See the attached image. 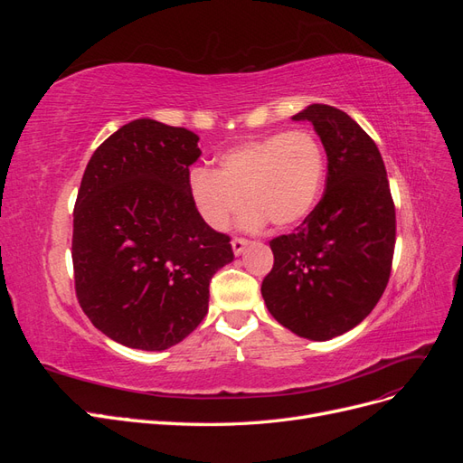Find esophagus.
<instances>
[{"instance_id": "34e87169", "label": "esophagus", "mask_w": 463, "mask_h": 463, "mask_svg": "<svg viewBox=\"0 0 463 463\" xmlns=\"http://www.w3.org/2000/svg\"><path fill=\"white\" fill-rule=\"evenodd\" d=\"M247 247H249V241H247V240H241V237H235V240L232 241V249H233V255H235V257H240Z\"/></svg>"}]
</instances>
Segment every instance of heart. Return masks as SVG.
Instances as JSON below:
<instances>
[{
  "instance_id": "obj_1",
  "label": "heart",
  "mask_w": 463,
  "mask_h": 463,
  "mask_svg": "<svg viewBox=\"0 0 463 463\" xmlns=\"http://www.w3.org/2000/svg\"><path fill=\"white\" fill-rule=\"evenodd\" d=\"M326 175V156L309 131H279L226 150L218 172L197 167L189 193L214 230H226L249 199L241 228L296 226L313 213Z\"/></svg>"
}]
</instances>
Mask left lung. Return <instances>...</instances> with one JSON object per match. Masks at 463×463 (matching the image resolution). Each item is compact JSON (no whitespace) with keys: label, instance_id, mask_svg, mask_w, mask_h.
Listing matches in <instances>:
<instances>
[{"label":"left lung","instance_id":"left-lung-1","mask_svg":"<svg viewBox=\"0 0 463 463\" xmlns=\"http://www.w3.org/2000/svg\"><path fill=\"white\" fill-rule=\"evenodd\" d=\"M291 119L320 137L326 191L296 232L270 241L274 266L260 291L279 325L326 342L355 328L384 293L396 210L381 152L345 111L311 104Z\"/></svg>","mask_w":463,"mask_h":463}]
</instances>
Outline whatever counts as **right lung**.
Here are the masks:
<instances>
[{"label": "right lung", "instance_id": "add662e5", "mask_svg": "<svg viewBox=\"0 0 463 463\" xmlns=\"http://www.w3.org/2000/svg\"><path fill=\"white\" fill-rule=\"evenodd\" d=\"M199 135L156 119L98 146L73 213L75 289L92 325L145 352L185 340L208 313L213 276L233 260L189 193Z\"/></svg>", "mask_w": 463, "mask_h": 463}]
</instances>
